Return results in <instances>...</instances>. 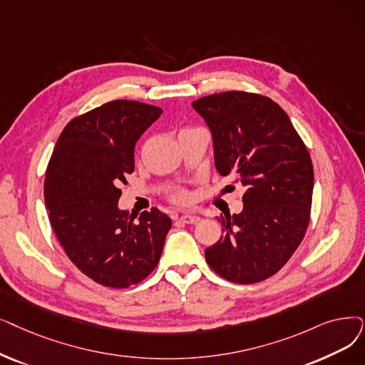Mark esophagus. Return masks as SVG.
Here are the masks:
<instances>
[{
  "label": "esophagus",
  "mask_w": 365,
  "mask_h": 365,
  "mask_svg": "<svg viewBox=\"0 0 365 365\" xmlns=\"http://www.w3.org/2000/svg\"><path fill=\"white\" fill-rule=\"evenodd\" d=\"M179 220L183 222V224H195V222L200 220V217L195 216V215H182L179 217Z\"/></svg>",
  "instance_id": "obj_1"
}]
</instances>
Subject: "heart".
Returning <instances> with one entry per match:
<instances>
[{"label":"heart","instance_id":"b5f03b06","mask_svg":"<svg viewBox=\"0 0 365 365\" xmlns=\"http://www.w3.org/2000/svg\"><path fill=\"white\" fill-rule=\"evenodd\" d=\"M170 200L173 202H176V204L185 205V204H187L189 201H191V197H189L187 191H185V189H176V191H173L170 194Z\"/></svg>","mask_w":365,"mask_h":365}]
</instances>
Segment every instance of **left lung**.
<instances>
[{"instance_id": "obj_1", "label": "left lung", "mask_w": 365, "mask_h": 365, "mask_svg": "<svg viewBox=\"0 0 365 365\" xmlns=\"http://www.w3.org/2000/svg\"><path fill=\"white\" fill-rule=\"evenodd\" d=\"M192 107L212 131L216 170L245 187L242 213L217 219L224 235L205 249V261L234 283L272 277L309 227V150L284 110L264 95L228 91L202 97Z\"/></svg>"}]
</instances>
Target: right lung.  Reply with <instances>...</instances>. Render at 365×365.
Listing matches in <instances>:
<instances>
[{"label": "right lung", "mask_w": 365, "mask_h": 365, "mask_svg": "<svg viewBox=\"0 0 365 365\" xmlns=\"http://www.w3.org/2000/svg\"><path fill=\"white\" fill-rule=\"evenodd\" d=\"M161 113L138 101L106 103L67 123L47 164L51 225L70 261L103 287L137 284L160 262L171 219L155 207L135 219L118 201L137 140Z\"/></svg>", "instance_id": "obj_1"}]
</instances>
